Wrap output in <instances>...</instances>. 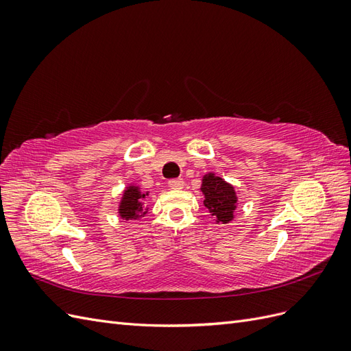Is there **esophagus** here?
<instances>
[{
	"instance_id": "34e87169",
	"label": "esophagus",
	"mask_w": 351,
	"mask_h": 351,
	"mask_svg": "<svg viewBox=\"0 0 351 351\" xmlns=\"http://www.w3.org/2000/svg\"><path fill=\"white\" fill-rule=\"evenodd\" d=\"M168 186L171 187V189H174V190H180V189L184 187V182H183L182 178H174V180H169Z\"/></svg>"
}]
</instances>
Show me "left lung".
<instances>
[{
  "instance_id": "left-lung-1",
  "label": "left lung",
  "mask_w": 351,
  "mask_h": 351,
  "mask_svg": "<svg viewBox=\"0 0 351 351\" xmlns=\"http://www.w3.org/2000/svg\"><path fill=\"white\" fill-rule=\"evenodd\" d=\"M200 192L204 193V205L214 218L215 224L227 226L236 218L239 196L236 187L215 173H206L202 177Z\"/></svg>"
}]
</instances>
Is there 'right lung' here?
Returning a JSON list of instances; mask_svg holds the SVG:
<instances>
[{
	"instance_id": "1",
	"label": "right lung",
	"mask_w": 351,
	"mask_h": 351,
	"mask_svg": "<svg viewBox=\"0 0 351 351\" xmlns=\"http://www.w3.org/2000/svg\"><path fill=\"white\" fill-rule=\"evenodd\" d=\"M147 196H149V192H145L139 184L127 183L121 192L119 206H117L119 218L123 221L143 218L149 210V206L145 204Z\"/></svg>"
}]
</instances>
